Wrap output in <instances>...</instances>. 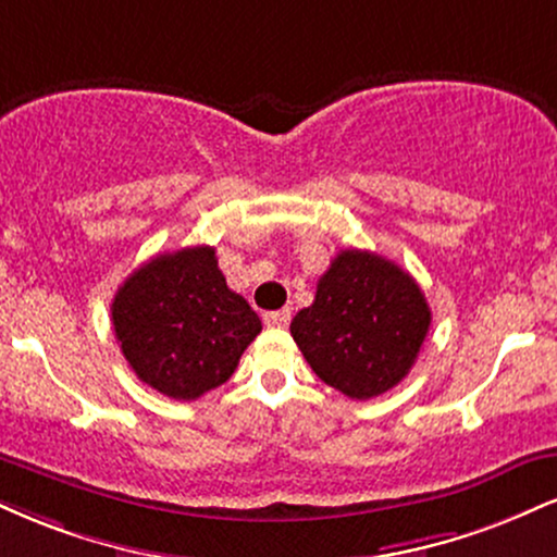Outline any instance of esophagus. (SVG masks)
Returning a JSON list of instances; mask_svg holds the SVG:
<instances>
[{
	"label": "esophagus",
	"mask_w": 557,
	"mask_h": 557,
	"mask_svg": "<svg viewBox=\"0 0 557 557\" xmlns=\"http://www.w3.org/2000/svg\"><path fill=\"white\" fill-rule=\"evenodd\" d=\"M264 324L272 326V330H285V326L290 324V311H287V308H283V311H267Z\"/></svg>",
	"instance_id": "1"
}]
</instances>
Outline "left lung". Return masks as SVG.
I'll return each mask as SVG.
<instances>
[{"mask_svg": "<svg viewBox=\"0 0 557 557\" xmlns=\"http://www.w3.org/2000/svg\"><path fill=\"white\" fill-rule=\"evenodd\" d=\"M428 326L431 308L410 274L373 251L345 249L290 334L324 384L363 401L410 373Z\"/></svg>", "mask_w": 557, "mask_h": 557, "instance_id": "obj_1", "label": "left lung"}]
</instances>
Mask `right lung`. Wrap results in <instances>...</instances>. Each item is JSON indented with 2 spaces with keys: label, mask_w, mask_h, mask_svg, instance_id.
I'll return each instance as SVG.
<instances>
[{
  "label": "right lung",
  "mask_w": 557,
  "mask_h": 557,
  "mask_svg": "<svg viewBox=\"0 0 557 557\" xmlns=\"http://www.w3.org/2000/svg\"><path fill=\"white\" fill-rule=\"evenodd\" d=\"M111 321L137 379L184 401L225 384L261 332L253 308L227 287L212 246L145 261L113 296Z\"/></svg>",
  "instance_id": "obj_1"
}]
</instances>
